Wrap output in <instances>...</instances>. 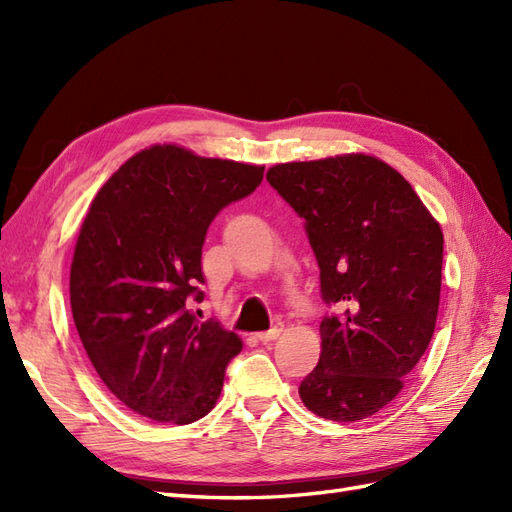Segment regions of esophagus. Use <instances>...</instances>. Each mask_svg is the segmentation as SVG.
Wrapping results in <instances>:
<instances>
[{"instance_id": "esophagus-1", "label": "esophagus", "mask_w": 512, "mask_h": 512, "mask_svg": "<svg viewBox=\"0 0 512 512\" xmlns=\"http://www.w3.org/2000/svg\"><path fill=\"white\" fill-rule=\"evenodd\" d=\"M282 322H277L275 327H271L269 331H262V333H256V339L258 342H262V344H267V342H273V339H277L280 337V333H282Z\"/></svg>"}]
</instances>
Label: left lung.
<instances>
[{
  "label": "left lung",
  "instance_id": "1",
  "mask_svg": "<svg viewBox=\"0 0 512 512\" xmlns=\"http://www.w3.org/2000/svg\"><path fill=\"white\" fill-rule=\"evenodd\" d=\"M303 218L320 294V361L299 386L307 410L363 421L397 397L436 329L444 237L395 168L350 153L269 168Z\"/></svg>",
  "mask_w": 512,
  "mask_h": 512
}]
</instances>
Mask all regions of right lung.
<instances>
[{
    "label": "right lung",
    "mask_w": 512,
    "mask_h": 512,
    "mask_svg": "<svg viewBox=\"0 0 512 512\" xmlns=\"http://www.w3.org/2000/svg\"><path fill=\"white\" fill-rule=\"evenodd\" d=\"M265 166L198 158L175 145L136 153L108 179L81 226L70 305L91 365L123 406L188 425L220 397L237 333L200 322L203 245L224 207L250 196Z\"/></svg>",
    "instance_id": "1"
}]
</instances>
